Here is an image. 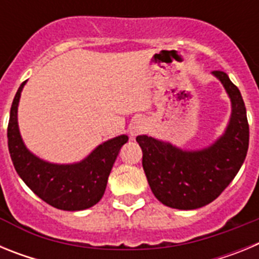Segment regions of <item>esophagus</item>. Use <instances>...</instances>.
Wrapping results in <instances>:
<instances>
[{
    "label": "esophagus",
    "instance_id": "obj_1",
    "mask_svg": "<svg viewBox=\"0 0 259 259\" xmlns=\"http://www.w3.org/2000/svg\"><path fill=\"white\" fill-rule=\"evenodd\" d=\"M145 131V122H144L143 119L139 118V119H135L134 122L130 124L128 127V132L131 136H136V135H140Z\"/></svg>",
    "mask_w": 259,
    "mask_h": 259
}]
</instances>
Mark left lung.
Masks as SVG:
<instances>
[{
    "label": "left lung",
    "mask_w": 259,
    "mask_h": 259,
    "mask_svg": "<svg viewBox=\"0 0 259 259\" xmlns=\"http://www.w3.org/2000/svg\"><path fill=\"white\" fill-rule=\"evenodd\" d=\"M232 104L227 130L209 148L182 150L141 135L143 167L158 201L172 209L193 210L212 202L227 188L245 161L249 146L246 109L239 88L223 71H212Z\"/></svg>",
    "instance_id": "1"
}]
</instances>
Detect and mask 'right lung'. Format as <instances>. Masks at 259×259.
<instances>
[{
    "label": "right lung",
    "instance_id": "right-lung-1",
    "mask_svg": "<svg viewBox=\"0 0 259 259\" xmlns=\"http://www.w3.org/2000/svg\"><path fill=\"white\" fill-rule=\"evenodd\" d=\"M24 84L26 81L20 84L14 97L8 125L9 152L18 175L50 206L67 211L92 207L104 196L110 171L128 137L122 135L98 145L77 163L56 164L42 161L27 149L19 134L18 104Z\"/></svg>",
    "mask_w": 259,
    "mask_h": 259
}]
</instances>
